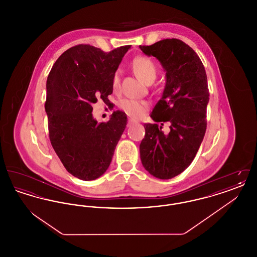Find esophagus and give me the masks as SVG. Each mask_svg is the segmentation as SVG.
Returning a JSON list of instances; mask_svg holds the SVG:
<instances>
[{"label":"esophagus","mask_w":257,"mask_h":257,"mask_svg":"<svg viewBox=\"0 0 257 257\" xmlns=\"http://www.w3.org/2000/svg\"><path fill=\"white\" fill-rule=\"evenodd\" d=\"M136 122V120L132 119V118H128V123H127V126H130L131 124Z\"/></svg>","instance_id":"34e87169"}]
</instances>
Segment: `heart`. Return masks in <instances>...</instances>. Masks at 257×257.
Listing matches in <instances>:
<instances>
[{"mask_svg":"<svg viewBox=\"0 0 257 257\" xmlns=\"http://www.w3.org/2000/svg\"><path fill=\"white\" fill-rule=\"evenodd\" d=\"M132 67L135 73L147 84L152 83L157 77V66L155 62L147 56H139L132 61ZM119 69L115 70L111 77V87L114 91H117L120 86ZM119 108L124 110L128 115L133 117H142L147 112L148 104L145 101L134 99H123L119 102Z\"/></svg>","mask_w":257,"mask_h":257,"instance_id":"obj_1","label":"heart"}]
</instances>
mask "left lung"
Masks as SVG:
<instances>
[{
	"mask_svg": "<svg viewBox=\"0 0 257 257\" xmlns=\"http://www.w3.org/2000/svg\"><path fill=\"white\" fill-rule=\"evenodd\" d=\"M141 50L159 60L167 75L163 96L152 110L154 123H146L140 145L143 166L151 175L171 179L195 159L204 138L209 101L207 76L196 52L182 40L167 38ZM170 122V133L161 129Z\"/></svg>",
	"mask_w": 257,
	"mask_h": 257,
	"instance_id": "1",
	"label": "left lung"
}]
</instances>
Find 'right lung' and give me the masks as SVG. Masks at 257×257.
Wrapping results in <instances>:
<instances>
[{
  "mask_svg": "<svg viewBox=\"0 0 257 257\" xmlns=\"http://www.w3.org/2000/svg\"><path fill=\"white\" fill-rule=\"evenodd\" d=\"M130 45L104 52L89 44L66 50L47 78L45 110L51 145L66 171L85 181L100 177L110 166L127 124L116 110L107 122L92 116V104L110 105L111 77Z\"/></svg>",
  "mask_w": 257,
  "mask_h": 257,
  "instance_id": "right-lung-1",
  "label": "right lung"
}]
</instances>
